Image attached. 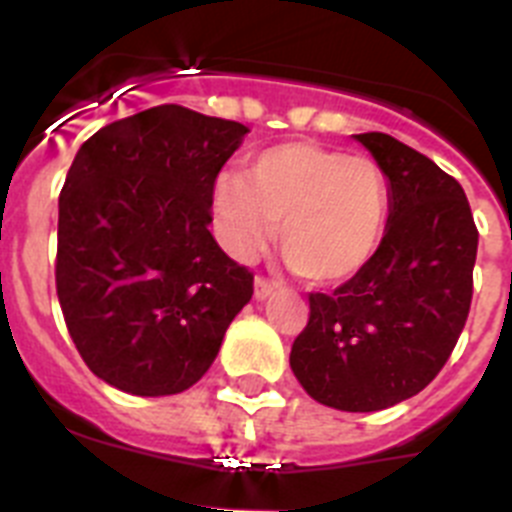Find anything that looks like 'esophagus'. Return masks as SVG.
I'll return each instance as SVG.
<instances>
[{
  "mask_svg": "<svg viewBox=\"0 0 512 512\" xmlns=\"http://www.w3.org/2000/svg\"><path fill=\"white\" fill-rule=\"evenodd\" d=\"M274 289H277V282H271L266 277H256V282H253V295H256V300H266L269 295H274Z\"/></svg>",
  "mask_w": 512,
  "mask_h": 512,
  "instance_id": "34e87169",
  "label": "esophagus"
}]
</instances>
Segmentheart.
<instances>
[{
	"label": "heart",
	"mask_w": 512,
	"mask_h": 512,
	"mask_svg": "<svg viewBox=\"0 0 512 512\" xmlns=\"http://www.w3.org/2000/svg\"><path fill=\"white\" fill-rule=\"evenodd\" d=\"M212 207L223 243L238 259L264 251L284 220L289 266L312 284H341L377 253L390 187L374 158L295 140L259 153L248 179L217 176Z\"/></svg>",
	"instance_id": "1"
}]
</instances>
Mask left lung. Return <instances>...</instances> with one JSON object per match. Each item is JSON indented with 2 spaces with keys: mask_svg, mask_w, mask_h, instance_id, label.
<instances>
[{
  "mask_svg": "<svg viewBox=\"0 0 512 512\" xmlns=\"http://www.w3.org/2000/svg\"><path fill=\"white\" fill-rule=\"evenodd\" d=\"M390 179V220L364 269L310 292L289 366L312 400L374 413L418 395L449 361L472 305L477 225L467 194L387 133L356 135Z\"/></svg>",
  "mask_w": 512,
  "mask_h": 512,
  "instance_id": "1",
  "label": "left lung"
}]
</instances>
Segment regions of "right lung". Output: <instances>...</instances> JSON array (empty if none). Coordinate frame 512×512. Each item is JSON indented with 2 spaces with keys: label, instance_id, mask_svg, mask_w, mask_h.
I'll return each mask as SVG.
<instances>
[{
  "label": "right lung",
  "instance_id": "obj_1",
  "mask_svg": "<svg viewBox=\"0 0 512 512\" xmlns=\"http://www.w3.org/2000/svg\"><path fill=\"white\" fill-rule=\"evenodd\" d=\"M246 125L158 104L79 148L58 197L56 292L84 364L117 390L200 382L253 295L217 246L212 189Z\"/></svg>",
  "mask_w": 512,
  "mask_h": 512
}]
</instances>
